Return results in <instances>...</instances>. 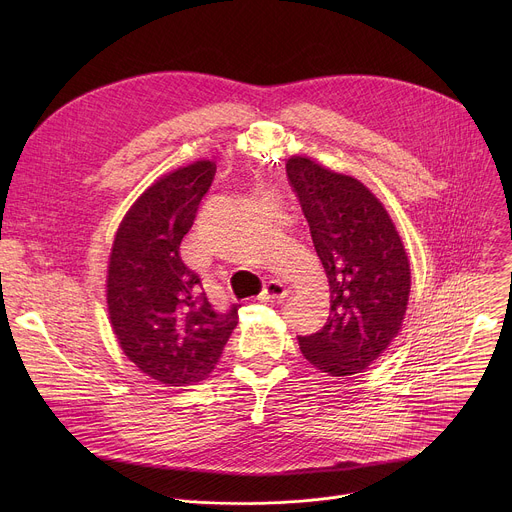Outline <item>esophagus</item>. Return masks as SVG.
I'll use <instances>...</instances> for the list:
<instances>
[{"label":"esophagus","instance_id":"obj_1","mask_svg":"<svg viewBox=\"0 0 512 512\" xmlns=\"http://www.w3.org/2000/svg\"><path fill=\"white\" fill-rule=\"evenodd\" d=\"M285 296H287L285 285H283L281 281H277V279H271V281L263 287L259 300H261V302H283Z\"/></svg>","mask_w":512,"mask_h":512}]
</instances>
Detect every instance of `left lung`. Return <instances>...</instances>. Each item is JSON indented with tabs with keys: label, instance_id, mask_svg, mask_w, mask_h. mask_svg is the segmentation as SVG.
Listing matches in <instances>:
<instances>
[{
	"label": "left lung",
	"instance_id": "left-lung-1",
	"mask_svg": "<svg viewBox=\"0 0 512 512\" xmlns=\"http://www.w3.org/2000/svg\"><path fill=\"white\" fill-rule=\"evenodd\" d=\"M285 172L330 283L328 322L298 336L302 354L330 377L356 375L401 330L411 289L405 247L385 206L356 178L302 156L289 158Z\"/></svg>",
	"mask_w": 512,
	"mask_h": 512
}]
</instances>
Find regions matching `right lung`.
<instances>
[{
	"label": "right lung",
	"instance_id": "1",
	"mask_svg": "<svg viewBox=\"0 0 512 512\" xmlns=\"http://www.w3.org/2000/svg\"><path fill=\"white\" fill-rule=\"evenodd\" d=\"M214 172L200 160L152 184L125 214L109 257L107 306L119 346L168 387L206 379L239 322V304L216 312L180 257Z\"/></svg>",
	"mask_w": 512,
	"mask_h": 512
}]
</instances>
